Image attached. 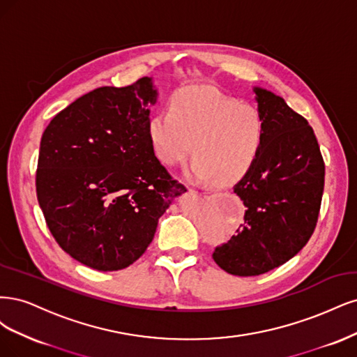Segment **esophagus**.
Listing matches in <instances>:
<instances>
[{"label":"esophagus","mask_w":357,"mask_h":357,"mask_svg":"<svg viewBox=\"0 0 357 357\" xmlns=\"http://www.w3.org/2000/svg\"><path fill=\"white\" fill-rule=\"evenodd\" d=\"M188 191H190V192H195V191H194V190H188Z\"/></svg>","instance_id":"obj_1"}]
</instances>
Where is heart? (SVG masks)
<instances>
[{"instance_id": "obj_1", "label": "heart", "mask_w": 357, "mask_h": 357, "mask_svg": "<svg viewBox=\"0 0 357 357\" xmlns=\"http://www.w3.org/2000/svg\"><path fill=\"white\" fill-rule=\"evenodd\" d=\"M149 142L160 162L176 166L191 151L190 176L229 183L240 179L257 160L264 139L259 111L212 87H188L174 95L167 111L148 121Z\"/></svg>"}]
</instances>
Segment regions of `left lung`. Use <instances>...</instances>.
<instances>
[{
    "label": "left lung",
    "instance_id": "8db88e82",
    "mask_svg": "<svg viewBox=\"0 0 357 357\" xmlns=\"http://www.w3.org/2000/svg\"><path fill=\"white\" fill-rule=\"evenodd\" d=\"M264 139L234 192L245 222L213 259L233 275H259L294 258L312 237L325 185V163L308 121L283 98L254 87Z\"/></svg>",
    "mask_w": 357,
    "mask_h": 357
}]
</instances>
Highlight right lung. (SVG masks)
I'll use <instances>...</instances> for the list:
<instances>
[{"mask_svg": "<svg viewBox=\"0 0 357 357\" xmlns=\"http://www.w3.org/2000/svg\"><path fill=\"white\" fill-rule=\"evenodd\" d=\"M153 78L99 87L56 114L38 155L37 197L54 240L99 271L129 267L151 243L160 216L185 187L149 142Z\"/></svg>", "mask_w": 357, "mask_h": 357, "instance_id": "right-lung-1", "label": "right lung"}]
</instances>
